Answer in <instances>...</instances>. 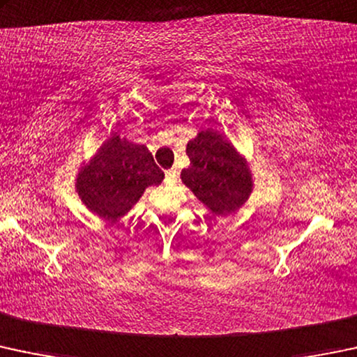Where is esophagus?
<instances>
[{"label":"esophagus","instance_id":"1","mask_svg":"<svg viewBox=\"0 0 357 357\" xmlns=\"http://www.w3.org/2000/svg\"><path fill=\"white\" fill-rule=\"evenodd\" d=\"M176 178H178V171H176V169H169V171H166V181L167 183H174Z\"/></svg>","mask_w":357,"mask_h":357}]
</instances>
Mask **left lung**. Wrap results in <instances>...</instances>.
Instances as JSON below:
<instances>
[{
    "label": "left lung",
    "instance_id": "8db88e82",
    "mask_svg": "<svg viewBox=\"0 0 357 357\" xmlns=\"http://www.w3.org/2000/svg\"><path fill=\"white\" fill-rule=\"evenodd\" d=\"M190 167L181 179L195 197L215 215L236 212L250 198L253 178L245 157L239 155L224 135L204 130L188 142Z\"/></svg>",
    "mask_w": 357,
    "mask_h": 357
}]
</instances>
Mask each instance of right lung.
<instances>
[{
    "label": "right lung",
    "instance_id": "right-lung-1",
    "mask_svg": "<svg viewBox=\"0 0 357 357\" xmlns=\"http://www.w3.org/2000/svg\"><path fill=\"white\" fill-rule=\"evenodd\" d=\"M162 179L164 172L145 145L112 135L89 166L82 167L75 186L90 212L116 222L140 200L147 186L160 185Z\"/></svg>",
    "mask_w": 357,
    "mask_h": 357
}]
</instances>
